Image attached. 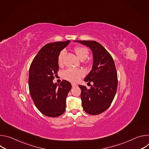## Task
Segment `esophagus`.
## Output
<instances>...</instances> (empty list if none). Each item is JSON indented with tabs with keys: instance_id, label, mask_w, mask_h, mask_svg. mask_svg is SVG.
Wrapping results in <instances>:
<instances>
[{
	"instance_id": "obj_1",
	"label": "esophagus",
	"mask_w": 149,
	"mask_h": 149,
	"mask_svg": "<svg viewBox=\"0 0 149 149\" xmlns=\"http://www.w3.org/2000/svg\"><path fill=\"white\" fill-rule=\"evenodd\" d=\"M77 85L76 84H75V83H72V87H73V88H74V87H77Z\"/></svg>"
}]
</instances>
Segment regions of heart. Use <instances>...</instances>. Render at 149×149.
<instances>
[{
	"instance_id": "heart-1",
	"label": "heart",
	"mask_w": 149,
	"mask_h": 149,
	"mask_svg": "<svg viewBox=\"0 0 149 149\" xmlns=\"http://www.w3.org/2000/svg\"><path fill=\"white\" fill-rule=\"evenodd\" d=\"M75 52L79 59L84 61L86 59L89 55V50L87 48L80 46L75 48ZM65 55V51L62 50L61 51L58 58V63L59 65H62L63 63V58ZM62 77L66 80L70 82H77L84 75V72L82 70L77 68H68L62 72Z\"/></svg>"
}]
</instances>
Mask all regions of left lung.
<instances>
[{"label": "left lung", "mask_w": 149, "mask_h": 149, "mask_svg": "<svg viewBox=\"0 0 149 149\" xmlns=\"http://www.w3.org/2000/svg\"><path fill=\"white\" fill-rule=\"evenodd\" d=\"M88 47L92 51L94 62L91 71L84 81L93 83L90 88L79 86L84 110L91 115H98L107 110L115 97L117 73L110 53L94 40H75Z\"/></svg>", "instance_id": "left-lung-1"}]
</instances>
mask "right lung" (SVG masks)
Segmentation results:
<instances>
[{
	"instance_id": "add662e5",
	"label": "right lung",
	"mask_w": 149,
	"mask_h": 149,
	"mask_svg": "<svg viewBox=\"0 0 149 149\" xmlns=\"http://www.w3.org/2000/svg\"><path fill=\"white\" fill-rule=\"evenodd\" d=\"M70 42L67 40L45 45L35 56L29 68L30 95L39 111L48 117H56L65 111L66 98L71 84L62 80L57 87L52 81L59 70L58 55Z\"/></svg>"
}]
</instances>
